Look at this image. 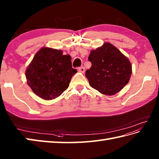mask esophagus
I'll return each mask as SVG.
<instances>
[{
    "mask_svg": "<svg viewBox=\"0 0 159 159\" xmlns=\"http://www.w3.org/2000/svg\"><path fill=\"white\" fill-rule=\"evenodd\" d=\"M78 71L80 73H84V72H85V69H84V66H81V67L78 68Z\"/></svg>",
    "mask_w": 159,
    "mask_h": 159,
    "instance_id": "obj_1",
    "label": "esophagus"
}]
</instances>
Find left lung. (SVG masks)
Listing matches in <instances>:
<instances>
[{
  "instance_id": "1",
  "label": "left lung",
  "mask_w": 159,
  "mask_h": 159,
  "mask_svg": "<svg viewBox=\"0 0 159 159\" xmlns=\"http://www.w3.org/2000/svg\"><path fill=\"white\" fill-rule=\"evenodd\" d=\"M92 66L86 71L90 86L103 95H113L124 88L132 74L129 60L117 48L106 43L89 56Z\"/></svg>"
}]
</instances>
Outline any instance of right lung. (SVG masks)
<instances>
[{
  "instance_id": "add662e5",
  "label": "right lung",
  "mask_w": 159,
  "mask_h": 159,
  "mask_svg": "<svg viewBox=\"0 0 159 159\" xmlns=\"http://www.w3.org/2000/svg\"><path fill=\"white\" fill-rule=\"evenodd\" d=\"M77 70L72 68L69 55L62 51L43 47L35 53L25 71L29 86L45 100L57 98L69 86Z\"/></svg>"
}]
</instances>
